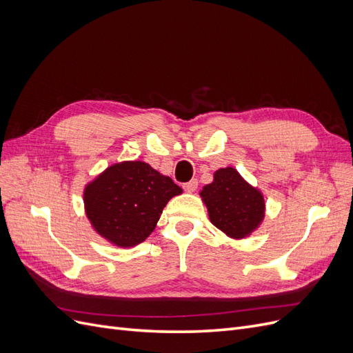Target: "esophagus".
Listing matches in <instances>:
<instances>
[{
  "mask_svg": "<svg viewBox=\"0 0 353 353\" xmlns=\"http://www.w3.org/2000/svg\"><path fill=\"white\" fill-rule=\"evenodd\" d=\"M197 185H199L197 179H191V181H188V183H185L183 185V188H184V191H187V193H193V191L197 188Z\"/></svg>",
  "mask_w": 353,
  "mask_h": 353,
  "instance_id": "esophagus-1",
  "label": "esophagus"
}]
</instances>
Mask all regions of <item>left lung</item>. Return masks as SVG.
<instances>
[{
    "label": "left lung",
    "instance_id": "obj_1",
    "mask_svg": "<svg viewBox=\"0 0 353 353\" xmlns=\"http://www.w3.org/2000/svg\"><path fill=\"white\" fill-rule=\"evenodd\" d=\"M210 222L232 239H243L259 227L265 215L261 191L249 185L234 168H222L200 193Z\"/></svg>",
    "mask_w": 353,
    "mask_h": 353
}]
</instances>
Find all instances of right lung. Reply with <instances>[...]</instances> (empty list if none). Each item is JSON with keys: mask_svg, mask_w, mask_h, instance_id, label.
<instances>
[{"mask_svg": "<svg viewBox=\"0 0 353 353\" xmlns=\"http://www.w3.org/2000/svg\"><path fill=\"white\" fill-rule=\"evenodd\" d=\"M183 193L169 176L144 162L108 168L85 188V212L94 230L119 248L144 241L166 203Z\"/></svg>", "mask_w": 353, "mask_h": 353, "instance_id": "add662e5", "label": "right lung"}]
</instances>
